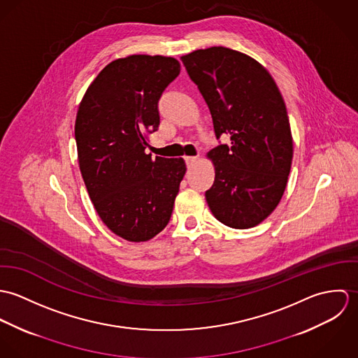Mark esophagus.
I'll use <instances>...</instances> for the list:
<instances>
[{
    "mask_svg": "<svg viewBox=\"0 0 358 358\" xmlns=\"http://www.w3.org/2000/svg\"><path fill=\"white\" fill-rule=\"evenodd\" d=\"M185 159H186L187 166L190 168V166H193V165L199 161V157H197V155H194V157H185Z\"/></svg>",
    "mask_w": 358,
    "mask_h": 358,
    "instance_id": "1",
    "label": "esophagus"
}]
</instances>
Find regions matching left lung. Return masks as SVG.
I'll return each mask as SVG.
<instances>
[{
  "instance_id": "8db88e82",
  "label": "left lung",
  "mask_w": 358,
  "mask_h": 358,
  "mask_svg": "<svg viewBox=\"0 0 358 358\" xmlns=\"http://www.w3.org/2000/svg\"><path fill=\"white\" fill-rule=\"evenodd\" d=\"M180 59L209 107L216 138L231 141L206 153L215 168L208 206L229 227H255L280 203L291 171L294 142L282 95L243 52L210 47Z\"/></svg>"
}]
</instances>
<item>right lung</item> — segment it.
<instances>
[{
    "mask_svg": "<svg viewBox=\"0 0 358 358\" xmlns=\"http://www.w3.org/2000/svg\"><path fill=\"white\" fill-rule=\"evenodd\" d=\"M175 57L129 55L110 62L84 94L74 125L80 171L103 223L115 236L149 241L168 224L183 158L146 153L157 103L179 76Z\"/></svg>",
    "mask_w": 358,
    "mask_h": 358,
    "instance_id": "1",
    "label": "right lung"
}]
</instances>
